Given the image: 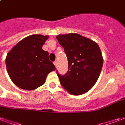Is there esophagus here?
<instances>
[{
  "label": "esophagus",
  "mask_w": 125,
  "mask_h": 125,
  "mask_svg": "<svg viewBox=\"0 0 125 125\" xmlns=\"http://www.w3.org/2000/svg\"><path fill=\"white\" fill-rule=\"evenodd\" d=\"M53 63H54L55 66V68H57V61H55L54 62H53Z\"/></svg>",
  "instance_id": "34e87169"
}]
</instances>
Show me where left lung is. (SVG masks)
<instances>
[{"instance_id": "1", "label": "left lung", "mask_w": 125, "mask_h": 125, "mask_svg": "<svg viewBox=\"0 0 125 125\" xmlns=\"http://www.w3.org/2000/svg\"><path fill=\"white\" fill-rule=\"evenodd\" d=\"M56 38L68 60L65 75L56 71L61 85L73 95L89 91L96 82L103 65L98 45L77 33L60 35Z\"/></svg>"}]
</instances>
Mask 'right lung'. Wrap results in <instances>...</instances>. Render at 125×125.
<instances>
[{"mask_svg": "<svg viewBox=\"0 0 125 125\" xmlns=\"http://www.w3.org/2000/svg\"><path fill=\"white\" fill-rule=\"evenodd\" d=\"M47 36L33 35L19 41L7 54L6 66L12 82L32 90L45 83L47 74L55 70L49 53L42 49Z\"/></svg>", "mask_w": 125, "mask_h": 125, "instance_id": "obj_1", "label": "right lung"}]
</instances>
